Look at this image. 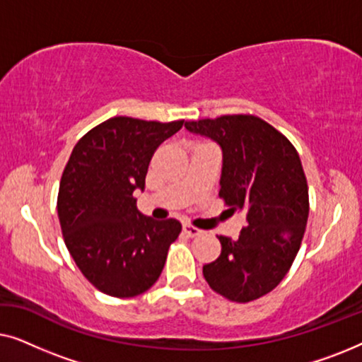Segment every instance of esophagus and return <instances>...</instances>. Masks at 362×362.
<instances>
[{
  "instance_id": "34e87169",
  "label": "esophagus",
  "mask_w": 362,
  "mask_h": 362,
  "mask_svg": "<svg viewBox=\"0 0 362 362\" xmlns=\"http://www.w3.org/2000/svg\"><path fill=\"white\" fill-rule=\"evenodd\" d=\"M182 232H185V234H187L189 237H197V235L202 234L201 229H197V227L191 226V224H185V226H182Z\"/></svg>"
}]
</instances>
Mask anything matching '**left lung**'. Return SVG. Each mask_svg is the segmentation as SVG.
Returning a JSON list of instances; mask_svg holds the SVG:
<instances>
[{"label": "left lung", "instance_id": "left-lung-1", "mask_svg": "<svg viewBox=\"0 0 362 362\" xmlns=\"http://www.w3.org/2000/svg\"><path fill=\"white\" fill-rule=\"evenodd\" d=\"M185 125L219 143V197L230 212H247L239 239L219 235L221 255L202 275L224 298L254 301L284 280L303 240L310 199L300 155L284 133L250 113Z\"/></svg>", "mask_w": 362, "mask_h": 362}]
</instances>
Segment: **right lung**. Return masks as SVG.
Wrapping results in <instances>:
<instances>
[{"label":"right lung","mask_w":362,"mask_h":362,"mask_svg":"<svg viewBox=\"0 0 362 362\" xmlns=\"http://www.w3.org/2000/svg\"><path fill=\"white\" fill-rule=\"evenodd\" d=\"M182 123L113 117L74 146L59 185L57 216L74 262L102 293L132 298L160 279L181 224L143 216L133 191L145 187L156 148Z\"/></svg>","instance_id":"right-lung-1"}]
</instances>
